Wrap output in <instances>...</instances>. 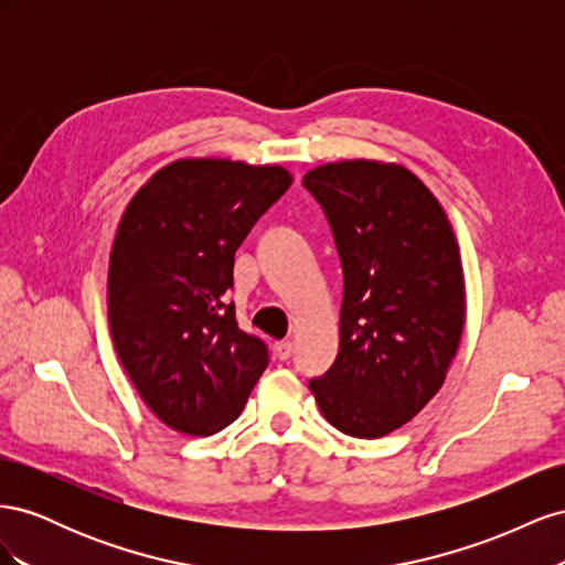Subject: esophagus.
<instances>
[{"mask_svg":"<svg viewBox=\"0 0 565 565\" xmlns=\"http://www.w3.org/2000/svg\"><path fill=\"white\" fill-rule=\"evenodd\" d=\"M276 355L280 358V361H287V358L292 355V341H278V344H276Z\"/></svg>","mask_w":565,"mask_h":565,"instance_id":"esophagus-1","label":"esophagus"}]
</instances>
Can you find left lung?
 <instances>
[{
    "label": "left lung",
    "instance_id": "1",
    "mask_svg": "<svg viewBox=\"0 0 565 565\" xmlns=\"http://www.w3.org/2000/svg\"><path fill=\"white\" fill-rule=\"evenodd\" d=\"M344 270L339 353L311 380L322 417L353 438L401 429L446 382L465 330L459 245L446 210L396 162L306 172Z\"/></svg>",
    "mask_w": 565,
    "mask_h": 565
}]
</instances>
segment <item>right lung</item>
I'll return each mask as SVG.
<instances>
[{"label":"right lung","mask_w":565,"mask_h":565,"mask_svg":"<svg viewBox=\"0 0 565 565\" xmlns=\"http://www.w3.org/2000/svg\"><path fill=\"white\" fill-rule=\"evenodd\" d=\"M289 183L280 164L185 158L158 169L119 218L108 264L113 344L169 429L221 431L268 365L226 292L237 247Z\"/></svg>","instance_id":"1"}]
</instances>
